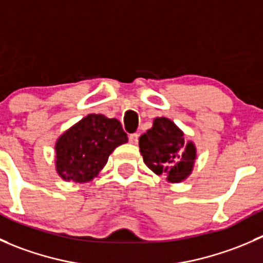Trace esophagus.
I'll return each instance as SVG.
<instances>
[{
  "mask_svg": "<svg viewBox=\"0 0 263 263\" xmlns=\"http://www.w3.org/2000/svg\"><path fill=\"white\" fill-rule=\"evenodd\" d=\"M128 140H129V142H131V144H137V142H139V135L131 134L128 136Z\"/></svg>",
  "mask_w": 263,
  "mask_h": 263,
  "instance_id": "34e87169",
  "label": "esophagus"
}]
</instances>
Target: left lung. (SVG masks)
<instances>
[{
  "mask_svg": "<svg viewBox=\"0 0 263 263\" xmlns=\"http://www.w3.org/2000/svg\"><path fill=\"white\" fill-rule=\"evenodd\" d=\"M144 163L155 174H164L172 183H179L192 172L196 148L184 142L183 132L171 119L155 118L153 127L139 140Z\"/></svg>",
  "mask_w": 263,
  "mask_h": 263,
  "instance_id": "1",
  "label": "left lung"
}]
</instances>
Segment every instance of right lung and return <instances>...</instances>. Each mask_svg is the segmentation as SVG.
Segmentation results:
<instances>
[{
    "label": "right lung",
    "mask_w": 263,
    "mask_h": 263,
    "mask_svg": "<svg viewBox=\"0 0 263 263\" xmlns=\"http://www.w3.org/2000/svg\"><path fill=\"white\" fill-rule=\"evenodd\" d=\"M127 142L121 122L89 115L71 127L55 144L57 172L66 181L89 182L107 164L119 145Z\"/></svg>",
    "instance_id": "add662e5"
}]
</instances>
